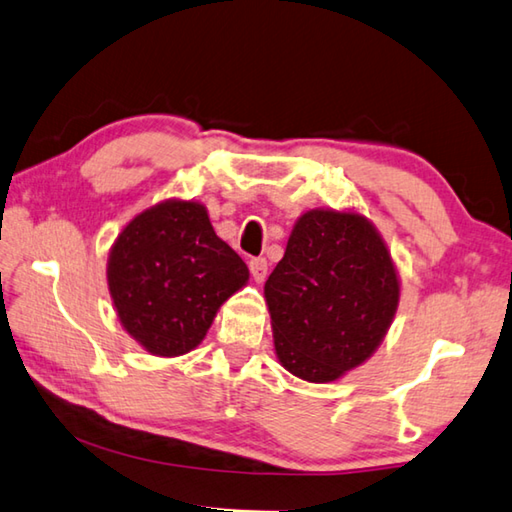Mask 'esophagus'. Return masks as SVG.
<instances>
[{"label":"esophagus","mask_w":512,"mask_h":512,"mask_svg":"<svg viewBox=\"0 0 512 512\" xmlns=\"http://www.w3.org/2000/svg\"><path fill=\"white\" fill-rule=\"evenodd\" d=\"M250 268V275H253L255 282H264L266 275H268V262L264 257H255L248 262Z\"/></svg>","instance_id":"34e87169"}]
</instances>
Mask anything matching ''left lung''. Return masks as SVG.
I'll return each mask as SVG.
<instances>
[{
    "label": "left lung",
    "mask_w": 512,
    "mask_h": 512,
    "mask_svg": "<svg viewBox=\"0 0 512 512\" xmlns=\"http://www.w3.org/2000/svg\"><path fill=\"white\" fill-rule=\"evenodd\" d=\"M264 297L282 367L309 383H331L383 342L401 282L367 217L318 208L295 221Z\"/></svg>",
    "instance_id": "1"
}]
</instances>
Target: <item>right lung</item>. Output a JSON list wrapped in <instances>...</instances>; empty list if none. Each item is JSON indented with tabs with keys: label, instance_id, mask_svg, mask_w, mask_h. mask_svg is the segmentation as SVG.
<instances>
[{
	"label": "right lung",
	"instance_id": "right-lung-1",
	"mask_svg": "<svg viewBox=\"0 0 512 512\" xmlns=\"http://www.w3.org/2000/svg\"><path fill=\"white\" fill-rule=\"evenodd\" d=\"M248 266L217 237L206 206L167 199L136 215L116 237L107 284L118 320L152 356L174 358L206 338Z\"/></svg>",
	"mask_w": 512,
	"mask_h": 512
}]
</instances>
